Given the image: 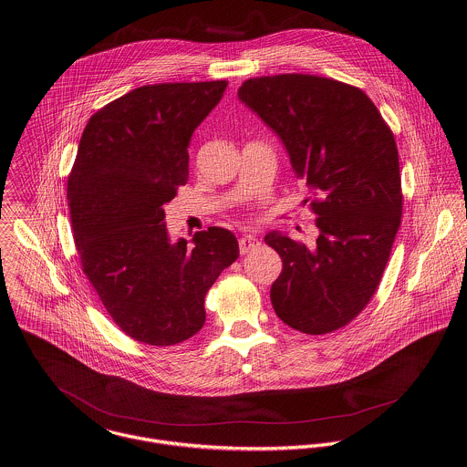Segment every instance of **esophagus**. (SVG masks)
<instances>
[{
    "label": "esophagus",
    "instance_id": "1",
    "mask_svg": "<svg viewBox=\"0 0 467 467\" xmlns=\"http://www.w3.org/2000/svg\"><path fill=\"white\" fill-rule=\"evenodd\" d=\"M238 245H240V254H247L249 251H253L254 247H258L260 242H258V238H254V236H251V234H245V236H242V238L238 240Z\"/></svg>",
    "mask_w": 467,
    "mask_h": 467
}]
</instances>
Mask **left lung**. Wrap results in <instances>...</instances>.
<instances>
[{
    "label": "left lung",
    "instance_id": "1",
    "mask_svg": "<svg viewBox=\"0 0 467 467\" xmlns=\"http://www.w3.org/2000/svg\"><path fill=\"white\" fill-rule=\"evenodd\" d=\"M238 97L280 137L317 214L314 249L278 231L265 236L283 262L275 312L303 334L334 332L372 299L400 225L393 133L368 95L327 78H254Z\"/></svg>",
    "mask_w": 467,
    "mask_h": 467
}]
</instances>
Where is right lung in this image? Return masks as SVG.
Returning a JSON list of instances; mask_svg holds the SVG:
<instances>
[{
    "label": "right lung",
    "instance_id": "1",
    "mask_svg": "<svg viewBox=\"0 0 467 467\" xmlns=\"http://www.w3.org/2000/svg\"><path fill=\"white\" fill-rule=\"evenodd\" d=\"M227 81L146 85L90 117L68 177V207L83 273L117 327L171 347L205 323L207 290L240 256L236 236L209 227L170 242L164 203L189 175L192 131Z\"/></svg>",
    "mask_w": 467,
    "mask_h": 467
}]
</instances>
